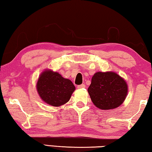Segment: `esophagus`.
<instances>
[{"label": "esophagus", "instance_id": "1", "mask_svg": "<svg viewBox=\"0 0 152 152\" xmlns=\"http://www.w3.org/2000/svg\"><path fill=\"white\" fill-rule=\"evenodd\" d=\"M86 87V85L85 84H80V85H78V86H77V88H84Z\"/></svg>", "mask_w": 152, "mask_h": 152}]
</instances>
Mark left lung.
Here are the masks:
<instances>
[{
	"mask_svg": "<svg viewBox=\"0 0 152 152\" xmlns=\"http://www.w3.org/2000/svg\"><path fill=\"white\" fill-rule=\"evenodd\" d=\"M93 104L102 110L119 107L127 97V82L115 72H97L92 76L88 88Z\"/></svg>",
	"mask_w": 152,
	"mask_h": 152,
	"instance_id": "8db88e82",
	"label": "left lung"
}]
</instances>
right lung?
<instances>
[{
  "mask_svg": "<svg viewBox=\"0 0 152 152\" xmlns=\"http://www.w3.org/2000/svg\"><path fill=\"white\" fill-rule=\"evenodd\" d=\"M36 89L43 102L53 107H60L70 99L75 86L70 80L50 69L43 70L38 78Z\"/></svg>",
  "mask_w": 152,
  "mask_h": 152,
  "instance_id": "obj_1",
  "label": "right lung"
}]
</instances>
